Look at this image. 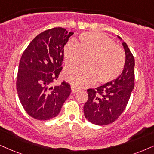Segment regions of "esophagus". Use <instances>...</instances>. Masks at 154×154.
Segmentation results:
<instances>
[{"mask_svg": "<svg viewBox=\"0 0 154 154\" xmlns=\"http://www.w3.org/2000/svg\"><path fill=\"white\" fill-rule=\"evenodd\" d=\"M79 91V89L77 88V87H72V91L73 93H76L77 91Z\"/></svg>", "mask_w": 154, "mask_h": 154, "instance_id": "obj_1", "label": "esophagus"}]
</instances>
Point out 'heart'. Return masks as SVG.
Returning a JSON list of instances; mask_svg holds the SVG:
<instances>
[{"instance_id": "obj_1", "label": "heart", "mask_w": 154, "mask_h": 154, "mask_svg": "<svg viewBox=\"0 0 154 154\" xmlns=\"http://www.w3.org/2000/svg\"><path fill=\"white\" fill-rule=\"evenodd\" d=\"M64 61L69 67L79 65L86 57L87 67L70 68L64 72L67 82L77 87L97 81L107 83L118 77L125 65L124 50L109 37L100 32L82 33L77 42H69L63 50Z\"/></svg>"}]
</instances>
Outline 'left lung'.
I'll list each match as a JSON object with an SVG mask.
<instances>
[{
	"label": "left lung",
	"mask_w": 154,
	"mask_h": 154,
	"mask_svg": "<svg viewBox=\"0 0 154 154\" xmlns=\"http://www.w3.org/2000/svg\"><path fill=\"white\" fill-rule=\"evenodd\" d=\"M122 45L126 60L121 75L102 86L87 89L88 100L84 106V114L96 125H107L117 119L125 109L134 87V57L125 42Z\"/></svg>",
	"instance_id": "8db88e82"
}]
</instances>
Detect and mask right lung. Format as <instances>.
Returning <instances> with one entry per match:
<instances>
[{"instance_id":"1","label":"right lung","mask_w":154,"mask_h":154,"mask_svg":"<svg viewBox=\"0 0 154 154\" xmlns=\"http://www.w3.org/2000/svg\"><path fill=\"white\" fill-rule=\"evenodd\" d=\"M74 32L54 28L39 34L23 52L17 72L16 87L25 112L38 120L58 115L71 92L63 81L52 87L63 69V50Z\"/></svg>"}]
</instances>
